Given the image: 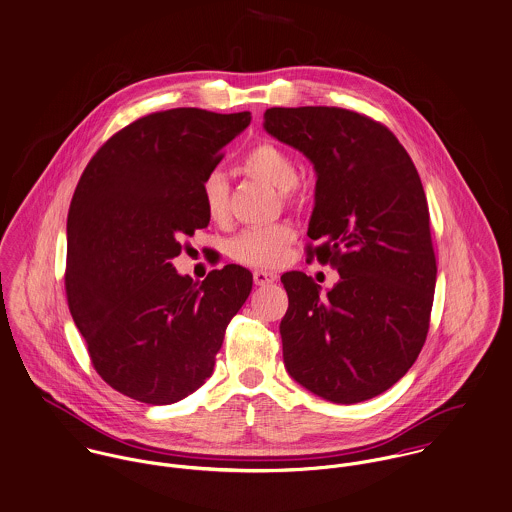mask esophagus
<instances>
[{
	"label": "esophagus",
	"instance_id": "1",
	"mask_svg": "<svg viewBox=\"0 0 512 512\" xmlns=\"http://www.w3.org/2000/svg\"><path fill=\"white\" fill-rule=\"evenodd\" d=\"M253 281L257 286H265V284L275 283L277 277L273 273H267V271H255L253 273Z\"/></svg>",
	"mask_w": 512,
	"mask_h": 512
}]
</instances>
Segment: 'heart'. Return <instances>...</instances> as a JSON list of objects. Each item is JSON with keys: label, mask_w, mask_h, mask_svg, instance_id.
Returning a JSON list of instances; mask_svg holds the SVG:
<instances>
[{"label": "heart", "mask_w": 512, "mask_h": 512, "mask_svg": "<svg viewBox=\"0 0 512 512\" xmlns=\"http://www.w3.org/2000/svg\"><path fill=\"white\" fill-rule=\"evenodd\" d=\"M245 171L267 180L275 188L283 190L286 202L294 200V186L298 184L300 172L294 159L273 143L253 145L241 159ZM202 204L206 216L214 224L228 222L229 184L222 171H210L202 182ZM294 239V231L288 224H273L261 228L241 231L229 243V255L241 265L257 269H275L283 265L288 245Z\"/></svg>", "instance_id": "heart-1"}]
</instances>
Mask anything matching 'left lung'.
Segmentation results:
<instances>
[{
	"label": "left lung",
	"mask_w": 512,
	"mask_h": 512,
	"mask_svg": "<svg viewBox=\"0 0 512 512\" xmlns=\"http://www.w3.org/2000/svg\"><path fill=\"white\" fill-rule=\"evenodd\" d=\"M265 129L318 172L306 255L338 269L328 294L284 273V365L318 397L353 404L391 389L430 328L436 253L418 171L381 121L334 106L271 108Z\"/></svg>",
	"instance_id": "obj_1"
}]
</instances>
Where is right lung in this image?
<instances>
[{
  "mask_svg": "<svg viewBox=\"0 0 512 512\" xmlns=\"http://www.w3.org/2000/svg\"><path fill=\"white\" fill-rule=\"evenodd\" d=\"M249 112H153L121 127L82 172L66 222L64 288L96 373L117 393L171 404L214 371L253 275L226 265L202 283L172 259L206 228L202 182Z\"/></svg>",
  "mask_w": 512,
  "mask_h": 512,
  "instance_id": "add662e5",
  "label": "right lung"
}]
</instances>
